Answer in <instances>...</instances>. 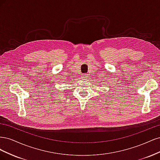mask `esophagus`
I'll use <instances>...</instances> for the list:
<instances>
[{"mask_svg":"<svg viewBox=\"0 0 160 160\" xmlns=\"http://www.w3.org/2000/svg\"><path fill=\"white\" fill-rule=\"evenodd\" d=\"M81 78H82V79H83V81H86L87 79H88V76L86 74H83V75L81 76Z\"/></svg>","mask_w":160,"mask_h":160,"instance_id":"34e87169","label":"esophagus"}]
</instances>
